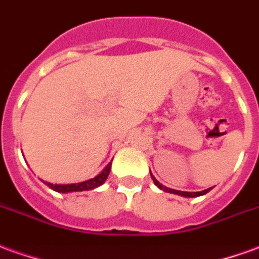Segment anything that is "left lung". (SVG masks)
I'll return each instance as SVG.
<instances>
[{"label":"left lung","instance_id":"8db88e82","mask_svg":"<svg viewBox=\"0 0 259 259\" xmlns=\"http://www.w3.org/2000/svg\"><path fill=\"white\" fill-rule=\"evenodd\" d=\"M150 175H152V174H150ZM152 179H153V182H154V185L157 186L158 189L164 190V192H168V193L178 194V196H182V197H199V196H203V194L208 193L209 190L212 189V188H209V189H204V190H201V192H182V190L169 189V188H167V186H164V185L160 184V182H158L157 179L154 178L153 175H152Z\"/></svg>","mask_w":259,"mask_h":259}]
</instances>
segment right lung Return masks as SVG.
<instances>
[{"label":"right lung","instance_id":"add662e5","mask_svg":"<svg viewBox=\"0 0 259 259\" xmlns=\"http://www.w3.org/2000/svg\"><path fill=\"white\" fill-rule=\"evenodd\" d=\"M111 168V163H109L103 168L101 174H98L95 178L87 179L84 182H78V184H51V182H47V181H42L47 186H50L51 189L58 192V193H73V192H84V190H92L99 188L101 185L105 184V181L109 177Z\"/></svg>","mask_w":259,"mask_h":259}]
</instances>
